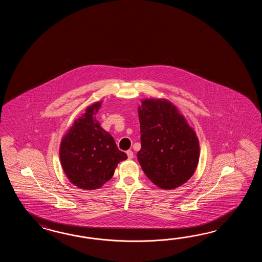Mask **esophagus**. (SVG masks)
Instances as JSON below:
<instances>
[{"label":"esophagus","instance_id":"obj_1","mask_svg":"<svg viewBox=\"0 0 262 262\" xmlns=\"http://www.w3.org/2000/svg\"><path fill=\"white\" fill-rule=\"evenodd\" d=\"M126 155H127V157H128V159H132V158H133L134 157V154L132 150H127V151H126Z\"/></svg>","mask_w":262,"mask_h":262}]
</instances>
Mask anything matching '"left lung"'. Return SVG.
Returning <instances> with one entry per match:
<instances>
[{
	"label": "left lung",
	"mask_w": 262,
	"mask_h": 262,
	"mask_svg": "<svg viewBox=\"0 0 262 262\" xmlns=\"http://www.w3.org/2000/svg\"><path fill=\"white\" fill-rule=\"evenodd\" d=\"M139 118L141 149L137 156L146 176L165 190L186 183L200 159L194 129L167 99L141 100Z\"/></svg>",
	"instance_id": "left-lung-1"
}]
</instances>
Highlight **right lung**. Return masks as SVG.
I'll return each instance as SVG.
<instances>
[{
	"mask_svg": "<svg viewBox=\"0 0 262 262\" xmlns=\"http://www.w3.org/2000/svg\"><path fill=\"white\" fill-rule=\"evenodd\" d=\"M101 105L99 101L88 106L61 139V167L69 181L80 189L99 188L112 179L118 163L127 159L95 118Z\"/></svg>",
	"mask_w": 262,
	"mask_h": 262,
	"instance_id": "right-lung-1",
	"label": "right lung"
}]
</instances>
